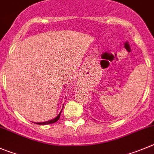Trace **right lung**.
I'll list each match as a JSON object with an SVG mask.
<instances>
[{
    "label": "right lung",
    "mask_w": 154,
    "mask_h": 154,
    "mask_svg": "<svg viewBox=\"0 0 154 154\" xmlns=\"http://www.w3.org/2000/svg\"><path fill=\"white\" fill-rule=\"evenodd\" d=\"M61 111H62V110H61ZM61 112H60L59 114H58V116H57V117L55 118V119H52V120H51V121H48V122H42V123H36V124H38V125H48V124H52V123H54V122H57V121L58 120V119H59V118H60V116H61Z\"/></svg>",
    "instance_id": "right-lung-1"
}]
</instances>
